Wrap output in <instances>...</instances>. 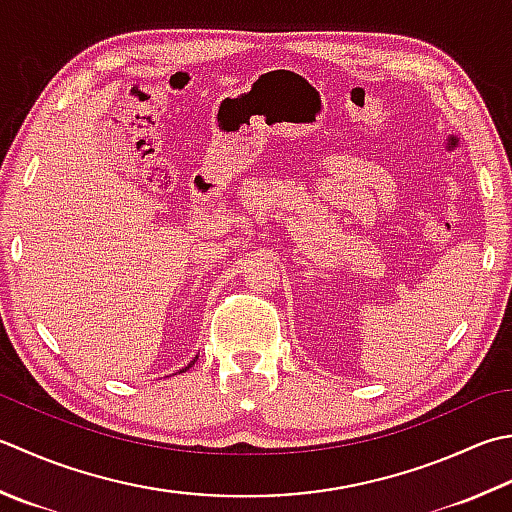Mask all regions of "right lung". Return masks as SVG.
Listing matches in <instances>:
<instances>
[{
	"mask_svg": "<svg viewBox=\"0 0 512 512\" xmlns=\"http://www.w3.org/2000/svg\"><path fill=\"white\" fill-rule=\"evenodd\" d=\"M195 359H197V357H195ZM195 359H193V362H190V364H188V366H186V368H182V370H179V373H186V370H188V368H190V366H193V364H195Z\"/></svg>",
	"mask_w": 512,
	"mask_h": 512,
	"instance_id": "obj_1",
	"label": "right lung"
}]
</instances>
